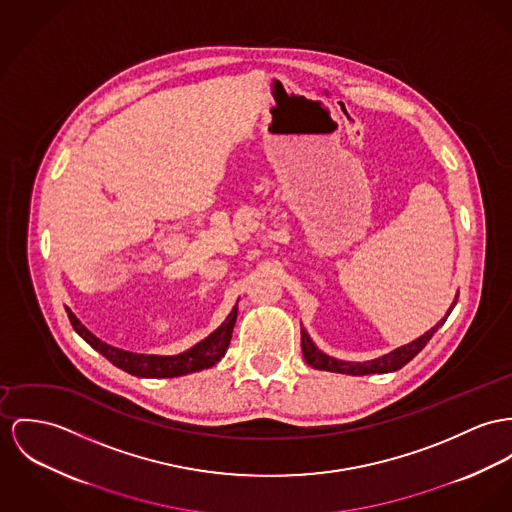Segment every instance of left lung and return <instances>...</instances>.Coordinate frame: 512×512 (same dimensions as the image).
I'll list each match as a JSON object with an SVG mask.
<instances>
[{
	"mask_svg": "<svg viewBox=\"0 0 512 512\" xmlns=\"http://www.w3.org/2000/svg\"><path fill=\"white\" fill-rule=\"evenodd\" d=\"M458 298L452 302V306L448 308L446 315L434 325L433 329H429L425 335H421L419 339L395 349L392 353L384 354L380 358H374V360H364V362H347V360H339V358H333V356H327L325 353H321L317 347H315L314 341L310 339L308 331L302 327V353L306 362L317 368V370H327V372H337V374H351V376H366V374H386V372H395L399 368H403L413 356L421 353L425 349V345L433 339L434 333L438 331V327L444 325L446 317L452 312V308L456 306Z\"/></svg>",
	"mask_w": 512,
	"mask_h": 512,
	"instance_id": "8db88e82",
	"label": "left lung"
}]
</instances>
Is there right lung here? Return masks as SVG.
Masks as SVG:
<instances>
[{"label":"right lung","mask_w":512,"mask_h":512,"mask_svg":"<svg viewBox=\"0 0 512 512\" xmlns=\"http://www.w3.org/2000/svg\"><path fill=\"white\" fill-rule=\"evenodd\" d=\"M66 312H68V317H70L79 337L85 343H89L97 353H101L107 360H111L120 370L132 374V376H138V378H175V376H185V374H193L198 370L210 368L222 360V356L230 347L232 331L236 325L237 304L216 331H212L206 339H202L189 351L173 354V356L138 354L117 349V347L101 341L85 325H81V321L72 314L70 308H66Z\"/></svg>","instance_id":"add662e5"}]
</instances>
